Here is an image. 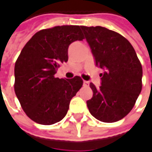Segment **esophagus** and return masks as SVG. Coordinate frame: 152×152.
<instances>
[{
    "instance_id": "obj_1",
    "label": "esophagus",
    "mask_w": 152,
    "mask_h": 152,
    "mask_svg": "<svg viewBox=\"0 0 152 152\" xmlns=\"http://www.w3.org/2000/svg\"><path fill=\"white\" fill-rule=\"evenodd\" d=\"M83 85H84V86H85V87H87V86H89V85H90V83L88 82V81H84V83H83Z\"/></svg>"
}]
</instances>
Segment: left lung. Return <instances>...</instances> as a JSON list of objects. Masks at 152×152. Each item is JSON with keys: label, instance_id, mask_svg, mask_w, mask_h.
<instances>
[{"label": "left lung", "instance_id": "1", "mask_svg": "<svg viewBox=\"0 0 152 152\" xmlns=\"http://www.w3.org/2000/svg\"><path fill=\"white\" fill-rule=\"evenodd\" d=\"M96 65L104 70L87 107L93 117L104 123L122 119L134 107L142 89V67L129 41L118 33L101 26H81Z\"/></svg>", "mask_w": 152, "mask_h": 152}]
</instances>
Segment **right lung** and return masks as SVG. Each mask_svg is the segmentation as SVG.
Here are the masks:
<instances>
[{
    "mask_svg": "<svg viewBox=\"0 0 152 152\" xmlns=\"http://www.w3.org/2000/svg\"><path fill=\"white\" fill-rule=\"evenodd\" d=\"M83 39L79 26H56L37 32L23 48L15 63V94L35 123L50 125L66 116L83 80L79 76L64 79L54 75L60 64L67 61L69 45Z\"/></svg>",
    "mask_w": 152,
    "mask_h": 152,
    "instance_id": "1",
    "label": "right lung"
}]
</instances>
